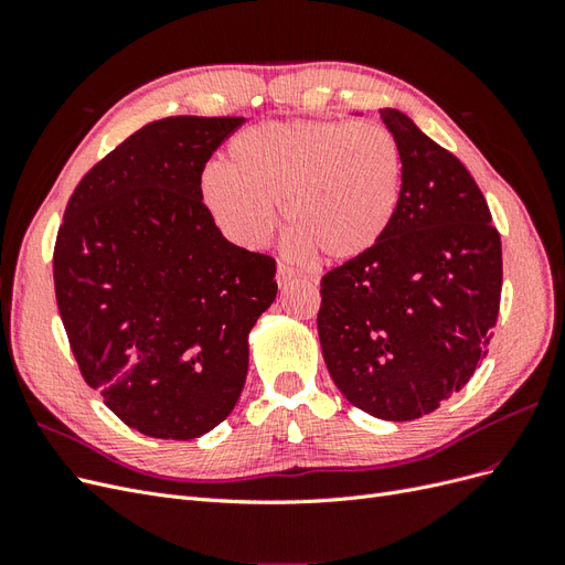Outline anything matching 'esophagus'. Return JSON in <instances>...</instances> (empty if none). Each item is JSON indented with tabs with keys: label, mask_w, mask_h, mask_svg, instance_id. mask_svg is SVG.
I'll list each match as a JSON object with an SVG mask.
<instances>
[{
	"label": "esophagus",
	"mask_w": 565,
	"mask_h": 565,
	"mask_svg": "<svg viewBox=\"0 0 565 565\" xmlns=\"http://www.w3.org/2000/svg\"><path fill=\"white\" fill-rule=\"evenodd\" d=\"M297 278V270L292 266L287 264H278V273H276V280L280 287H287L289 282H292Z\"/></svg>",
	"instance_id": "1"
}]
</instances>
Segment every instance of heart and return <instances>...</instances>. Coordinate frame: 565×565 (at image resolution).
<instances>
[{
    "instance_id": "b5f03b06",
    "label": "heart",
    "mask_w": 565,
    "mask_h": 565,
    "mask_svg": "<svg viewBox=\"0 0 565 565\" xmlns=\"http://www.w3.org/2000/svg\"><path fill=\"white\" fill-rule=\"evenodd\" d=\"M231 167L207 164L200 195L231 243L259 249L276 226L287 252L351 262L388 233L401 202L403 160L377 122L301 119L247 127L228 146Z\"/></svg>"
}]
</instances>
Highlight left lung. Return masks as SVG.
<instances>
[{
  "label": "left lung",
  "instance_id": "left-lung-1",
  "mask_svg": "<svg viewBox=\"0 0 565 565\" xmlns=\"http://www.w3.org/2000/svg\"><path fill=\"white\" fill-rule=\"evenodd\" d=\"M380 115L401 148L398 212L377 247L322 276L318 337L351 405L409 422L434 413L488 355L502 243L467 167L413 117Z\"/></svg>",
  "mask_w": 565,
  "mask_h": 565
}]
</instances>
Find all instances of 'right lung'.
<instances>
[{
    "instance_id": "add662e5",
    "label": "right lung",
    "mask_w": 565,
    "mask_h": 565,
    "mask_svg": "<svg viewBox=\"0 0 565 565\" xmlns=\"http://www.w3.org/2000/svg\"><path fill=\"white\" fill-rule=\"evenodd\" d=\"M245 117H167L79 181L54 249L61 320L84 382L131 429L193 440L241 398L276 262L228 243L200 177Z\"/></svg>"
}]
</instances>
